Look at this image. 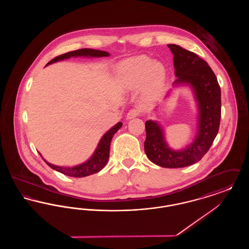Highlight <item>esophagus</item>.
<instances>
[{
  "mask_svg": "<svg viewBox=\"0 0 249 249\" xmlns=\"http://www.w3.org/2000/svg\"><path fill=\"white\" fill-rule=\"evenodd\" d=\"M140 114H141L140 109H138V108L130 109V111L128 112V114H127V119H133V118H136V117H138Z\"/></svg>",
  "mask_w": 249,
  "mask_h": 249,
  "instance_id": "34e87169",
  "label": "esophagus"
}]
</instances>
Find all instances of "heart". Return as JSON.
Masks as SVG:
<instances>
[{
    "label": "heart",
    "mask_w": 249,
    "mask_h": 249,
    "mask_svg": "<svg viewBox=\"0 0 249 249\" xmlns=\"http://www.w3.org/2000/svg\"><path fill=\"white\" fill-rule=\"evenodd\" d=\"M119 72L121 80L129 89H136L144 83V91L147 94H158L165 83L163 64L155 62L154 59L145 55L123 61Z\"/></svg>",
    "instance_id": "b5f03b06"
}]
</instances>
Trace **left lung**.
<instances>
[{
	"label": "left lung",
	"mask_w": 249,
	"mask_h": 249,
	"mask_svg": "<svg viewBox=\"0 0 249 249\" xmlns=\"http://www.w3.org/2000/svg\"><path fill=\"white\" fill-rule=\"evenodd\" d=\"M174 54L175 84L188 83L193 88L199 107V127L194 142L181 151L167 145L162 129L152 121H145L144 152L157 165L183 168L192 165L207 153L218 132L221 118V91L216 76L208 63L197 54L178 45H168Z\"/></svg>",
	"instance_id": "8db88e82"
}]
</instances>
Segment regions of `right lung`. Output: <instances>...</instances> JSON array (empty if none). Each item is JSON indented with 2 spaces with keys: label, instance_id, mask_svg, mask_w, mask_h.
Returning <instances> with one entry per match:
<instances>
[{
  "label": "right lung",
  "instance_id": "1",
  "mask_svg": "<svg viewBox=\"0 0 249 249\" xmlns=\"http://www.w3.org/2000/svg\"><path fill=\"white\" fill-rule=\"evenodd\" d=\"M110 54L106 51L102 50H96V49H90V48H82L77 49L71 52H67L65 54L57 56L56 58L51 59L48 62V64H51L53 62L62 60L64 59H69L71 57H78V56H84V57H108ZM122 123L119 122L117 125H115L112 129L107 131V133L102 137L101 141L98 144L97 149L95 150L94 154L92 157L83 164L81 165L74 166V167H59V166L53 165L46 161V163L52 169L58 171L59 173L72 177V178H85L90 175H93L101 171L106 164H107L108 158H109V150H110V142L113 138V135L121 128Z\"/></svg>",
  "mask_w": 249,
  "mask_h": 249
}]
</instances>
